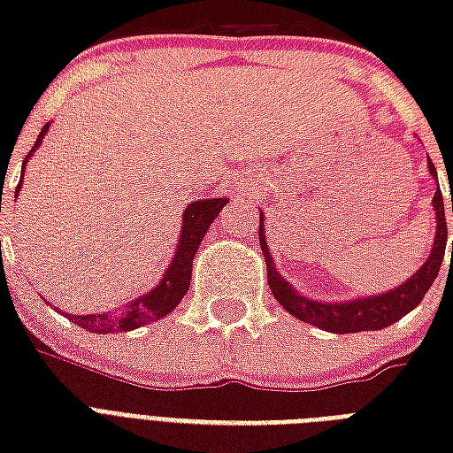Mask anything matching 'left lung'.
Here are the masks:
<instances>
[{
    "label": "left lung",
    "mask_w": 453,
    "mask_h": 453,
    "mask_svg": "<svg viewBox=\"0 0 453 453\" xmlns=\"http://www.w3.org/2000/svg\"><path fill=\"white\" fill-rule=\"evenodd\" d=\"M430 176L435 178L437 190L433 197V209H435V242L430 249L428 258L407 282L400 287L386 291V294H373V296H355L350 301H319V298L303 296L301 291L294 289L275 268L273 254H270L268 242H265V219L261 211V223H258V242H261L263 256L268 263V287L273 291L275 301L282 305L289 315H294L301 322H308L312 326H319L331 334H355V331H379L395 324L400 317L418 305L423 296L428 294L433 282L437 280V273L442 268L444 249H447V219H444V199L437 180L435 164L428 159ZM453 213V197H451ZM453 249V247H451ZM453 261V251H451Z\"/></svg>",
    "instance_id": "left-lung-1"
}]
</instances>
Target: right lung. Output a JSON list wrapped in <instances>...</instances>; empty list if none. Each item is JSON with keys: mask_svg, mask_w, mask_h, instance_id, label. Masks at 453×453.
I'll list each match as a JSON object with an SVG mask.
<instances>
[{"mask_svg": "<svg viewBox=\"0 0 453 453\" xmlns=\"http://www.w3.org/2000/svg\"><path fill=\"white\" fill-rule=\"evenodd\" d=\"M51 124L46 122L44 129L39 131L37 141L32 145L30 155L25 157L23 173L27 166V159L35 155L42 141H44L46 131ZM23 183V178H20ZM18 183V190H20ZM16 190V192H18ZM227 204V197H213V199H197L185 206L183 223H180V233H178V244L171 258L169 268L164 270L159 284H155V289H150L143 296L134 298L122 308L112 310V312H96V315H70L74 324H80L81 329L91 331V334H115V331H131L150 324L155 319H162L164 315H169L171 310L176 308L178 303L183 301V296L190 289L192 277V258L197 254L199 244L204 240L206 230L211 226L220 209Z\"/></svg>", "mask_w": 453, "mask_h": 453, "instance_id": "right-lung-1", "label": "right lung"}]
</instances>
